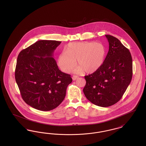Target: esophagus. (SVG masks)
Wrapping results in <instances>:
<instances>
[{
    "label": "esophagus",
    "instance_id": "34e87169",
    "mask_svg": "<svg viewBox=\"0 0 146 146\" xmlns=\"http://www.w3.org/2000/svg\"><path fill=\"white\" fill-rule=\"evenodd\" d=\"M78 78V76H73V77H72V79H73V80H76Z\"/></svg>",
    "mask_w": 146,
    "mask_h": 146
}]
</instances>
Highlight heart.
Instances as JSON below:
<instances>
[{"label": "heart", "instance_id": "obj_1", "mask_svg": "<svg viewBox=\"0 0 146 146\" xmlns=\"http://www.w3.org/2000/svg\"><path fill=\"white\" fill-rule=\"evenodd\" d=\"M106 54V48L101 42H71L58 56V64L63 72L68 73L76 66L77 60L79 66L74 73H93L102 66Z\"/></svg>", "mask_w": 146, "mask_h": 146}]
</instances>
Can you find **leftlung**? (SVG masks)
Returning <instances> with one entry per match:
<instances>
[{
  "label": "left lung",
  "mask_w": 146,
  "mask_h": 146,
  "mask_svg": "<svg viewBox=\"0 0 146 146\" xmlns=\"http://www.w3.org/2000/svg\"><path fill=\"white\" fill-rule=\"evenodd\" d=\"M109 51L99 70L85 76L83 92L91 103L107 107L121 98L131 82L132 60L131 54L117 38L105 35Z\"/></svg>",
  "instance_id": "8db88e82"
}]
</instances>
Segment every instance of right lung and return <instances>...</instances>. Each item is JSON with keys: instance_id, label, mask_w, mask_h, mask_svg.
Segmentation results:
<instances>
[{"instance_id": "add662e5", "label": "right lung", "mask_w": 146, "mask_h": 146, "mask_svg": "<svg viewBox=\"0 0 146 146\" xmlns=\"http://www.w3.org/2000/svg\"><path fill=\"white\" fill-rule=\"evenodd\" d=\"M61 42L40 40L19 54L15 79L23 101L36 110L49 111L61 104L70 75L58 69L54 52Z\"/></svg>"}]
</instances>
